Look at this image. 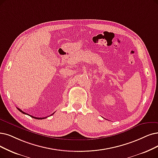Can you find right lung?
Masks as SVG:
<instances>
[{"label": "right lung", "mask_w": 158, "mask_h": 158, "mask_svg": "<svg viewBox=\"0 0 158 158\" xmlns=\"http://www.w3.org/2000/svg\"><path fill=\"white\" fill-rule=\"evenodd\" d=\"M17 110H18L19 111H21V113H24V114H26V115H28L30 116L31 117H32V118H36V119H44V118H47V117H42V118H41V117H40H40H34V116H31V115H28V114H27V113H24V111H22L21 110H20L19 108H17ZM54 113H52V114L51 115H52L54 114Z\"/></svg>", "instance_id": "right-lung-1"}]
</instances>
